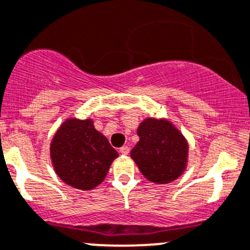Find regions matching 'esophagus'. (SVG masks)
I'll return each mask as SVG.
<instances>
[{
    "label": "esophagus",
    "instance_id": "1",
    "mask_svg": "<svg viewBox=\"0 0 250 250\" xmlns=\"http://www.w3.org/2000/svg\"><path fill=\"white\" fill-rule=\"evenodd\" d=\"M120 152L122 155H128V154H129V147H128V146H122L120 149Z\"/></svg>",
    "mask_w": 250,
    "mask_h": 250
}]
</instances>
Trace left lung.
<instances>
[{
	"label": "left lung",
	"instance_id": "8db88e82",
	"mask_svg": "<svg viewBox=\"0 0 250 250\" xmlns=\"http://www.w3.org/2000/svg\"><path fill=\"white\" fill-rule=\"evenodd\" d=\"M139 142L130 157L147 181L166 184L176 181L188 166L189 144L167 118L147 117L138 125Z\"/></svg>",
	"mask_w": 250,
	"mask_h": 250
}]
</instances>
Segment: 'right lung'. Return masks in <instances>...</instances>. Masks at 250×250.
Instances as JSON below:
<instances>
[{
  "label": "right lung",
  "mask_w": 250,
  "mask_h": 250,
  "mask_svg": "<svg viewBox=\"0 0 250 250\" xmlns=\"http://www.w3.org/2000/svg\"><path fill=\"white\" fill-rule=\"evenodd\" d=\"M50 157L56 174L64 183L91 190L103 183L118 152L95 129L91 118H67L51 140Z\"/></svg>",
  "instance_id": "right-lung-1"
}]
</instances>
